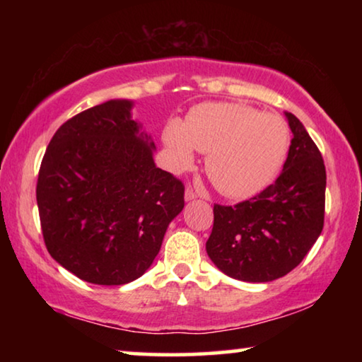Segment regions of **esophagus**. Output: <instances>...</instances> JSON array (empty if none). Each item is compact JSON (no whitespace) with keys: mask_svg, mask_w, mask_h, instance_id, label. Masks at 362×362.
<instances>
[{"mask_svg":"<svg viewBox=\"0 0 362 362\" xmlns=\"http://www.w3.org/2000/svg\"><path fill=\"white\" fill-rule=\"evenodd\" d=\"M196 198H198V194H196L192 188L185 189V201H193Z\"/></svg>","mask_w":362,"mask_h":362,"instance_id":"1","label":"esophagus"}]
</instances>
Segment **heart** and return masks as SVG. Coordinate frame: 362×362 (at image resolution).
I'll return each mask as SVG.
<instances>
[{
    "instance_id": "heart-1",
    "label": "heart",
    "mask_w": 362,
    "mask_h": 362,
    "mask_svg": "<svg viewBox=\"0 0 362 362\" xmlns=\"http://www.w3.org/2000/svg\"><path fill=\"white\" fill-rule=\"evenodd\" d=\"M169 166H193L196 150L207 153L206 170L220 193L243 199L260 193L283 166L289 129L283 118L241 103H203L185 122L163 131Z\"/></svg>"
}]
</instances>
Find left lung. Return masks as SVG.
Here are the masks:
<instances>
[{"label":"left lung","mask_w":362,"mask_h":362,"mask_svg":"<svg viewBox=\"0 0 362 362\" xmlns=\"http://www.w3.org/2000/svg\"><path fill=\"white\" fill-rule=\"evenodd\" d=\"M284 115L293 137L276 182L236 206H214L207 255L226 276L247 283L286 276L313 247L324 225L322 156L297 116Z\"/></svg>","instance_id":"8db88e82"}]
</instances>
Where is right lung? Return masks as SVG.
<instances>
[{
    "instance_id": "right-lung-1",
    "label": "right lung",
    "mask_w": 362,
    "mask_h": 362,
    "mask_svg": "<svg viewBox=\"0 0 362 362\" xmlns=\"http://www.w3.org/2000/svg\"><path fill=\"white\" fill-rule=\"evenodd\" d=\"M132 107L113 99L73 116L40 168L36 203L49 254L93 284L142 276L185 204L182 182L156 168L155 142Z\"/></svg>"
}]
</instances>
